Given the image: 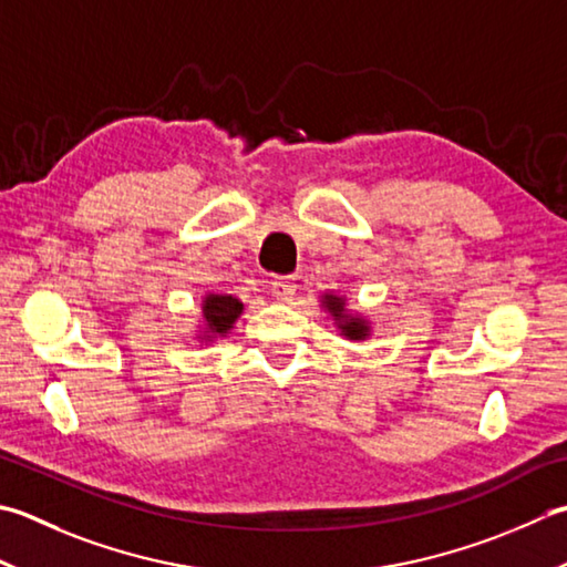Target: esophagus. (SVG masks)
<instances>
[{"label": "esophagus", "instance_id": "esophagus-1", "mask_svg": "<svg viewBox=\"0 0 567 567\" xmlns=\"http://www.w3.org/2000/svg\"><path fill=\"white\" fill-rule=\"evenodd\" d=\"M270 287H272V295L277 299H282V302H287V299H292L297 282H295L292 275H277L275 280L270 282Z\"/></svg>", "mask_w": 567, "mask_h": 567}]
</instances>
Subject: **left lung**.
Segmentation results:
<instances>
[{"label": "left lung", "instance_id": "8db88e82", "mask_svg": "<svg viewBox=\"0 0 567 567\" xmlns=\"http://www.w3.org/2000/svg\"><path fill=\"white\" fill-rule=\"evenodd\" d=\"M324 305H327V309L331 315H334L337 319H341V315H343V302L339 297H331V295H327L324 297ZM341 327V331L343 334H347L349 339H363L365 337V324L361 319H349V321H343V324H339Z\"/></svg>", "mask_w": 567, "mask_h": 567}]
</instances>
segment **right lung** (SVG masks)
<instances>
[{"instance_id": "1", "label": "right lung", "mask_w": 567, "mask_h": 567, "mask_svg": "<svg viewBox=\"0 0 567 567\" xmlns=\"http://www.w3.org/2000/svg\"><path fill=\"white\" fill-rule=\"evenodd\" d=\"M240 312H243V305L236 297H228V295H210L204 302L206 324L214 334H226Z\"/></svg>"}]
</instances>
